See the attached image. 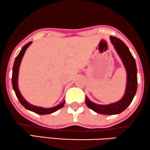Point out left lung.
Listing matches in <instances>:
<instances>
[{"label":"left lung","mask_w":150,"mask_h":150,"mask_svg":"<svg viewBox=\"0 0 150 150\" xmlns=\"http://www.w3.org/2000/svg\"><path fill=\"white\" fill-rule=\"evenodd\" d=\"M110 40L115 49L120 56L127 73V83L126 91L120 101L108 105H99L93 103L86 97V105L93 111L104 115L118 114L127 109L133 101L137 88V70L135 60L129 48L120 39L110 36Z\"/></svg>","instance_id":"1"}]
</instances>
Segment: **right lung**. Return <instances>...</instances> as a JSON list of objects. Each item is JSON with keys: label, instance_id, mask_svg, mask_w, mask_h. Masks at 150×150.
Instances as JSON below:
<instances>
[{"label": "right lung", "instance_id": "add662e5", "mask_svg": "<svg viewBox=\"0 0 150 150\" xmlns=\"http://www.w3.org/2000/svg\"><path fill=\"white\" fill-rule=\"evenodd\" d=\"M31 44H32V42H29L28 43H27L26 45H24V46L22 47V49H21V51L18 54V55L16 57V59H15L13 68V73H12L13 88V90L15 91V93H16V95L17 97V99H19L20 103L25 108V109L30 110V111L35 112L38 114H41V115L49 114H51V113L55 112L57 111V110L60 109V108H62L63 106L64 105L65 101L59 104V105L57 106H55V107L50 108H44L38 107V106H35L34 105H32V104L29 103L28 101H25V99L23 98V96L20 93V91H19L18 86H17V80H18L19 66H20L21 59H22V57L23 55H24L25 51H26L28 47H29Z\"/></svg>", "mask_w": 150, "mask_h": 150}]
</instances>
